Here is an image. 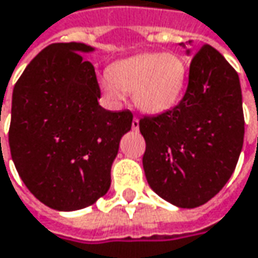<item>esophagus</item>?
<instances>
[{"mask_svg": "<svg viewBox=\"0 0 258 258\" xmlns=\"http://www.w3.org/2000/svg\"><path fill=\"white\" fill-rule=\"evenodd\" d=\"M131 128L134 130V131H139V119H137V118H134V119H133V122H131Z\"/></svg>", "mask_w": 258, "mask_h": 258, "instance_id": "34e87169", "label": "esophagus"}]
</instances>
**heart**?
<instances>
[{
  "instance_id": "1",
  "label": "heart",
  "mask_w": 258,
  "mask_h": 258,
  "mask_svg": "<svg viewBox=\"0 0 258 258\" xmlns=\"http://www.w3.org/2000/svg\"><path fill=\"white\" fill-rule=\"evenodd\" d=\"M187 84V66L173 53H145L113 63L102 85L107 97L121 103L125 93L148 115H161L178 105Z\"/></svg>"
}]
</instances>
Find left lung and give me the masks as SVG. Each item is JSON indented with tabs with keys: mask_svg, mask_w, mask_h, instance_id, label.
I'll use <instances>...</instances> for the list:
<instances>
[{
	"mask_svg": "<svg viewBox=\"0 0 258 258\" xmlns=\"http://www.w3.org/2000/svg\"><path fill=\"white\" fill-rule=\"evenodd\" d=\"M186 53L194 57L183 99L165 113L142 118L139 127L153 192L176 207L195 208L216 197L235 171L245 122L236 71L208 44Z\"/></svg>",
	"mask_w": 258,
	"mask_h": 258,
	"instance_id": "left-lung-1",
	"label": "left lung"
}]
</instances>
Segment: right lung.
<instances>
[{
	"instance_id": "1",
	"label": "right lung",
	"mask_w": 258,
	"mask_h": 258,
	"mask_svg": "<svg viewBox=\"0 0 258 258\" xmlns=\"http://www.w3.org/2000/svg\"><path fill=\"white\" fill-rule=\"evenodd\" d=\"M82 42H57L32 60L13 90L10 152L31 194L57 211L94 204L110 187V167L130 110L99 105L100 87Z\"/></svg>"
}]
</instances>
